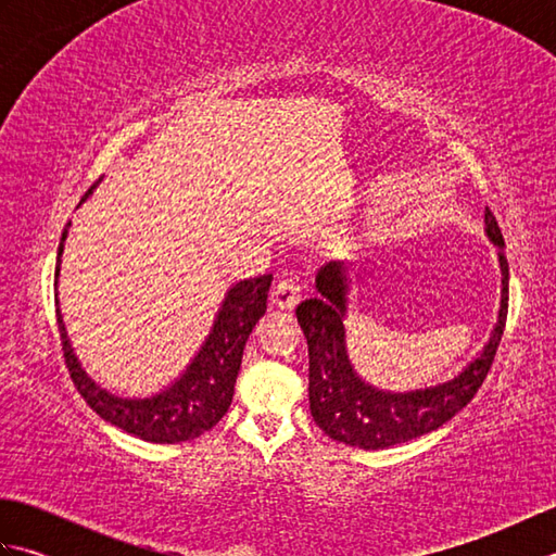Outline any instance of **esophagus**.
<instances>
[{"label":"esophagus","instance_id":"obj_1","mask_svg":"<svg viewBox=\"0 0 556 556\" xmlns=\"http://www.w3.org/2000/svg\"><path fill=\"white\" fill-rule=\"evenodd\" d=\"M303 296V285L296 277H287L279 279L275 289H271V301H275L277 308L281 311H291Z\"/></svg>","mask_w":556,"mask_h":556}]
</instances>
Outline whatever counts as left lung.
<instances>
[{
    "label": "left lung",
    "instance_id": "left-lung-1",
    "mask_svg": "<svg viewBox=\"0 0 556 556\" xmlns=\"http://www.w3.org/2000/svg\"><path fill=\"white\" fill-rule=\"evenodd\" d=\"M485 227L490 241L500 248L502 308L497 327L480 356L454 380L413 392H382L353 370L344 332L349 311L346 265L332 260L320 267L315 277L320 296L303 301L296 317L308 341L311 413L327 437L365 452L387 448L442 428L478 394L492 368L509 311V263L504 253V236L490 207H485Z\"/></svg>",
    "mask_w": 556,
    "mask_h": 556
}]
</instances>
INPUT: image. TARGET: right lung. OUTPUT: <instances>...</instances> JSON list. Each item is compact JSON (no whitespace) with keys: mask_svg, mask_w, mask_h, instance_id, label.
Wrapping results in <instances>:
<instances>
[{"mask_svg":"<svg viewBox=\"0 0 556 556\" xmlns=\"http://www.w3.org/2000/svg\"><path fill=\"white\" fill-rule=\"evenodd\" d=\"M98 184L88 188L83 200L92 193V188ZM64 241L66 229L62 233V243H59L56 253V277L59 265H62ZM269 285L271 275L243 279L239 285H233L227 291V299L222 303L217 320L212 325V332L207 334L205 344L200 346L186 372L172 387L164 389V392L146 399L114 396L108 389H102L90 380L86 370L80 368L78 358L74 356V349L68 344L66 327L56 301V325L59 337H62V351L71 380H74L78 394L86 399V404L100 418L116 425V428L128 434L155 444L195 440V437L215 428L231 406L233 384L241 370L243 346L248 337H251L255 323L267 311Z\"/></svg>","mask_w":556,"mask_h":556,"instance_id":"1","label":"right lung"}]
</instances>
